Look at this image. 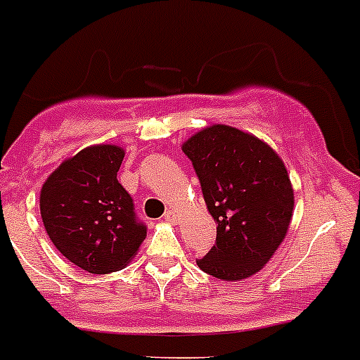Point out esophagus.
<instances>
[{"instance_id":"esophagus-1","label":"esophagus","mask_w":360,"mask_h":360,"mask_svg":"<svg viewBox=\"0 0 360 360\" xmlns=\"http://www.w3.org/2000/svg\"><path fill=\"white\" fill-rule=\"evenodd\" d=\"M164 218H165V220H167V222H176V213H174V211L169 210L167 213L164 214Z\"/></svg>"}]
</instances>
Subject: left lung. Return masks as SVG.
<instances>
[{"label": "left lung", "instance_id": "left-lung-1", "mask_svg": "<svg viewBox=\"0 0 360 360\" xmlns=\"http://www.w3.org/2000/svg\"><path fill=\"white\" fill-rule=\"evenodd\" d=\"M217 222V242L198 268L222 281L259 273L285 238L293 187L281 156L266 142L229 125L202 129L182 146Z\"/></svg>", "mask_w": 360, "mask_h": 360}]
</instances>
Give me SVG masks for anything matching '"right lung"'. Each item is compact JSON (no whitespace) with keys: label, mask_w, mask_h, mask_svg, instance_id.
Returning <instances> with one entry per match:
<instances>
[{"label":"right lung","mask_w":360,"mask_h":360,"mask_svg":"<svg viewBox=\"0 0 360 360\" xmlns=\"http://www.w3.org/2000/svg\"><path fill=\"white\" fill-rule=\"evenodd\" d=\"M118 146H92L45 180L39 211L49 238L67 260L94 275L124 269L147 235L133 198L118 182Z\"/></svg>","instance_id":"add662e5"}]
</instances>
